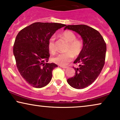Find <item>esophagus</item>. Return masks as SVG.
Wrapping results in <instances>:
<instances>
[{
    "label": "esophagus",
    "mask_w": 120,
    "mask_h": 120,
    "mask_svg": "<svg viewBox=\"0 0 120 120\" xmlns=\"http://www.w3.org/2000/svg\"><path fill=\"white\" fill-rule=\"evenodd\" d=\"M60 67L62 68H64V69L67 68H68L67 66H60Z\"/></svg>",
    "instance_id": "1"
}]
</instances>
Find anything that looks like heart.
<instances>
[{"label":"heart","mask_w":120,"mask_h":120,"mask_svg":"<svg viewBox=\"0 0 120 120\" xmlns=\"http://www.w3.org/2000/svg\"><path fill=\"white\" fill-rule=\"evenodd\" d=\"M61 36L66 42L68 43L66 49L68 52L56 54L52 58V60L60 66H64L72 60L73 55L77 56L80 54L83 48V43L80 40L76 39V34L72 31H64L62 33ZM54 40L55 37L53 36L48 41V49L52 53H54L56 51Z\"/></svg>","instance_id":"1"}]
</instances>
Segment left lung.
Segmentation results:
<instances>
[{
  "instance_id": "8db88e82",
  "label": "left lung",
  "mask_w": 120,
  "mask_h": 120,
  "mask_svg": "<svg viewBox=\"0 0 120 120\" xmlns=\"http://www.w3.org/2000/svg\"><path fill=\"white\" fill-rule=\"evenodd\" d=\"M69 29L80 35L83 48L80 54L74 61L79 64L73 67L75 75L67 79L71 86L76 89L86 88L98 77L105 60L106 44L97 30L86 25H68L64 29Z\"/></svg>"
}]
</instances>
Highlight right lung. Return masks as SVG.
<instances>
[{"instance_id":"obj_1","label":"right lung","mask_w":120,"mask_h":120,"mask_svg":"<svg viewBox=\"0 0 120 120\" xmlns=\"http://www.w3.org/2000/svg\"><path fill=\"white\" fill-rule=\"evenodd\" d=\"M66 26L56 23L37 22L22 29L13 46V54L19 73L35 88L47 86L52 79L55 63H47L49 57L48 41L58 29Z\"/></svg>"}]
</instances>
